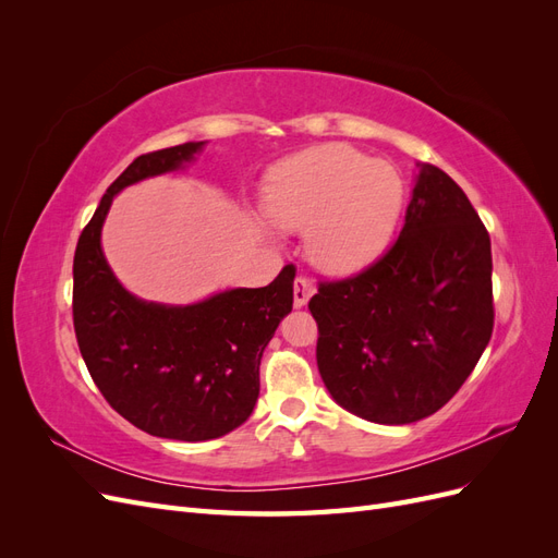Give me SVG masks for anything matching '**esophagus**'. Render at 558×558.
I'll list each match as a JSON object with an SVG mask.
<instances>
[{"label":"esophagus","instance_id":"obj_1","mask_svg":"<svg viewBox=\"0 0 558 558\" xmlns=\"http://www.w3.org/2000/svg\"><path fill=\"white\" fill-rule=\"evenodd\" d=\"M312 295H314V283L310 279H305V277H298L293 281V305L298 310L305 307Z\"/></svg>","mask_w":558,"mask_h":558}]
</instances>
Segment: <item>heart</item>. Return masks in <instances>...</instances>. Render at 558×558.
<instances>
[{
  "label": "heart",
  "instance_id": "b5f03b06",
  "mask_svg": "<svg viewBox=\"0 0 558 558\" xmlns=\"http://www.w3.org/2000/svg\"><path fill=\"white\" fill-rule=\"evenodd\" d=\"M402 199L404 183L391 162L369 160L347 144H324L277 167L265 214L281 230H305L312 265L344 275L373 263L391 242Z\"/></svg>",
  "mask_w": 558,
  "mask_h": 558
}]
</instances>
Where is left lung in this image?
<instances>
[{"instance_id":"left-lung-1","label":"left lung","mask_w":558,"mask_h":558,"mask_svg":"<svg viewBox=\"0 0 558 558\" xmlns=\"http://www.w3.org/2000/svg\"><path fill=\"white\" fill-rule=\"evenodd\" d=\"M492 240L468 195L440 167L416 162L396 244L310 300L332 400L384 426L440 410L492 340Z\"/></svg>"}]
</instances>
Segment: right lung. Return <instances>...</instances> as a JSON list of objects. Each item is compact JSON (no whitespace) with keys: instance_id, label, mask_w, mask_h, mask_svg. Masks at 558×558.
<instances>
[{"instance_id":"right-lung-1","label":"right lung","mask_w":558,"mask_h":558,"mask_svg":"<svg viewBox=\"0 0 558 558\" xmlns=\"http://www.w3.org/2000/svg\"><path fill=\"white\" fill-rule=\"evenodd\" d=\"M207 142L134 160L99 202L74 253V330L88 373L111 408L148 435L205 442L240 428L260 393V359L293 310L295 269L263 289H226L191 305L132 295L102 251L113 197L185 170Z\"/></svg>"}]
</instances>
